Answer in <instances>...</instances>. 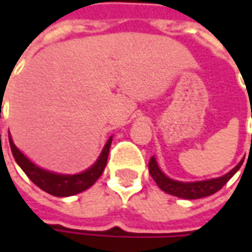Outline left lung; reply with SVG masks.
<instances>
[{
    "label": "left lung",
    "instance_id": "obj_1",
    "mask_svg": "<svg viewBox=\"0 0 252 252\" xmlns=\"http://www.w3.org/2000/svg\"><path fill=\"white\" fill-rule=\"evenodd\" d=\"M243 161L244 160L240 161L234 168L231 169L230 172H227L226 175H223V177L206 179V181H198V182H181V181L168 178L161 171L154 157L150 158L149 171H150V175L153 177V179L156 181V184L158 185V188L162 189L164 192L182 199H199L209 196V195H213V193H216L218 190L223 188L228 182V179L231 178L240 169V167L243 165Z\"/></svg>",
    "mask_w": 252,
    "mask_h": 252
}]
</instances>
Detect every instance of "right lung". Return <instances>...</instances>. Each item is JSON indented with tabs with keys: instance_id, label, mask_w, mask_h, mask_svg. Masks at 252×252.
<instances>
[{
	"instance_id": "obj_1",
	"label": "right lung",
	"mask_w": 252,
	"mask_h": 252,
	"mask_svg": "<svg viewBox=\"0 0 252 252\" xmlns=\"http://www.w3.org/2000/svg\"><path fill=\"white\" fill-rule=\"evenodd\" d=\"M111 143L112 137L106 141V144H105V147L102 150L101 156L98 157L96 162L87 171L80 172V174H74V175H64V174L50 172V171H46V169L34 165L32 161L26 158L24 154L16 149V146L9 136V146H11L12 156H14L15 161L18 162V165L28 175V178L31 179L36 187L43 189L44 192H47L53 196H59V198L80 193L96 182V179L101 177L103 169L106 167Z\"/></svg>"
}]
</instances>
